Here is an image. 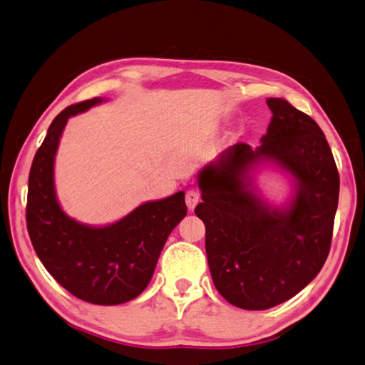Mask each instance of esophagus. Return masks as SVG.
<instances>
[{
	"label": "esophagus",
	"mask_w": 365,
	"mask_h": 365,
	"mask_svg": "<svg viewBox=\"0 0 365 365\" xmlns=\"http://www.w3.org/2000/svg\"><path fill=\"white\" fill-rule=\"evenodd\" d=\"M198 202H200V194H198V190L189 189L187 192H185V205H187V208L190 211H194Z\"/></svg>",
	"instance_id": "34e87169"
}]
</instances>
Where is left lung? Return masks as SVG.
Instances as JSON below:
<instances>
[{
  "instance_id": "1",
  "label": "left lung",
  "mask_w": 365,
  "mask_h": 365,
  "mask_svg": "<svg viewBox=\"0 0 365 365\" xmlns=\"http://www.w3.org/2000/svg\"><path fill=\"white\" fill-rule=\"evenodd\" d=\"M262 144L238 143L198 173L205 247L219 294L243 310H267L299 294L319 273L331 250L340 178L327 140L310 115L283 98ZM272 161L294 178L284 209L264 202L249 171Z\"/></svg>"
}]
</instances>
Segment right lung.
<instances>
[{
  "mask_svg": "<svg viewBox=\"0 0 365 365\" xmlns=\"http://www.w3.org/2000/svg\"><path fill=\"white\" fill-rule=\"evenodd\" d=\"M101 98L65 108L51 123L34 155L26 198V229L46 270L74 297L95 305H119L146 289L163 245L187 212L184 192L148 202L120 221L91 227L60 208L53 185V162L60 136L71 115Z\"/></svg>",
  "mask_w": 365,
  "mask_h": 365,
  "instance_id": "1",
  "label": "right lung"
}]
</instances>
